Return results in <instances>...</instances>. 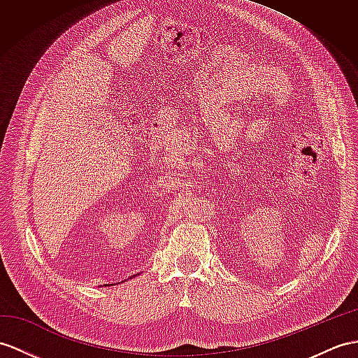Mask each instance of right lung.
<instances>
[{"label":"right lung","mask_w":358,"mask_h":358,"mask_svg":"<svg viewBox=\"0 0 358 358\" xmlns=\"http://www.w3.org/2000/svg\"><path fill=\"white\" fill-rule=\"evenodd\" d=\"M130 278H134V276H130ZM104 287H106V285H104Z\"/></svg>","instance_id":"right-lung-1"}]
</instances>
